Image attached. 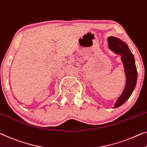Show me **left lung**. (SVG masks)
<instances>
[{"label":"left lung","instance_id":"8db88e82","mask_svg":"<svg viewBox=\"0 0 147 147\" xmlns=\"http://www.w3.org/2000/svg\"><path fill=\"white\" fill-rule=\"evenodd\" d=\"M108 48L115 54L121 56L125 74V85L122 94L116 100L113 108L121 106L127 100L135 88L137 81V71L135 61L127 44L121 39L114 37L108 39Z\"/></svg>","mask_w":147,"mask_h":147}]
</instances>
